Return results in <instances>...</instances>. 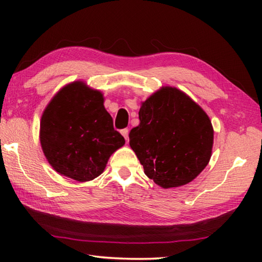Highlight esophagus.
I'll list each match as a JSON object with an SVG mask.
<instances>
[{"instance_id": "1", "label": "esophagus", "mask_w": 262, "mask_h": 262, "mask_svg": "<svg viewBox=\"0 0 262 262\" xmlns=\"http://www.w3.org/2000/svg\"><path fill=\"white\" fill-rule=\"evenodd\" d=\"M121 134L123 135V137H125V140L127 141L128 140V129H127V128H125V129H121Z\"/></svg>"}]
</instances>
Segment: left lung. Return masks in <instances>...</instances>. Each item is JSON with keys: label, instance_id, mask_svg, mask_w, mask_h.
Masks as SVG:
<instances>
[{"label": "left lung", "instance_id": "1", "mask_svg": "<svg viewBox=\"0 0 262 262\" xmlns=\"http://www.w3.org/2000/svg\"><path fill=\"white\" fill-rule=\"evenodd\" d=\"M139 118L129 145L148 178L171 188L201 173L211 156L214 130L200 106L178 89L164 88L142 103Z\"/></svg>", "mask_w": 262, "mask_h": 262}]
</instances>
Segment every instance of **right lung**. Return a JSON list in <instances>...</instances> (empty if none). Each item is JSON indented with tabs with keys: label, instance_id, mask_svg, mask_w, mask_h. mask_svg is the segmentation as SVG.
<instances>
[{
	"label": "right lung",
	"instance_id": "1",
	"mask_svg": "<svg viewBox=\"0 0 262 262\" xmlns=\"http://www.w3.org/2000/svg\"><path fill=\"white\" fill-rule=\"evenodd\" d=\"M40 143L56 172L89 181L103 173L110 156L125 144V139L114 129L103 95L75 82L62 89L46 107Z\"/></svg>",
	"mask_w": 262,
	"mask_h": 262
}]
</instances>
